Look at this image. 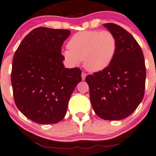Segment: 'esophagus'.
<instances>
[{"label":"esophagus","mask_w":156,"mask_h":156,"mask_svg":"<svg viewBox=\"0 0 156 156\" xmlns=\"http://www.w3.org/2000/svg\"><path fill=\"white\" fill-rule=\"evenodd\" d=\"M86 75H87L85 73V72H82V73H81V78H82L83 81L85 79V78H86Z\"/></svg>","instance_id":"1"}]
</instances>
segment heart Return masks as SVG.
I'll return each instance as SVG.
<instances>
[{
	"mask_svg": "<svg viewBox=\"0 0 156 156\" xmlns=\"http://www.w3.org/2000/svg\"><path fill=\"white\" fill-rule=\"evenodd\" d=\"M68 48L62 55L69 65H78L82 60L88 71L98 72L112 63L117 50V41L108 30H84L70 38Z\"/></svg>",
	"mask_w": 156,
	"mask_h": 156,
	"instance_id": "obj_1",
	"label": "heart"
}]
</instances>
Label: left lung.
Returning <instances> with one entry per match:
<instances>
[{
    "label": "left lung",
    "instance_id": "obj_1",
    "mask_svg": "<svg viewBox=\"0 0 156 156\" xmlns=\"http://www.w3.org/2000/svg\"><path fill=\"white\" fill-rule=\"evenodd\" d=\"M117 41L112 63L86 77L94 112L105 120H120L130 115L145 94V69L142 51L133 36L113 23L104 24Z\"/></svg>",
    "mask_w": 156,
    "mask_h": 156
}]
</instances>
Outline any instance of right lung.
Returning <instances> with one entry per match:
<instances>
[{"label":"right lung","mask_w":156,"mask_h":156,"mask_svg":"<svg viewBox=\"0 0 156 156\" xmlns=\"http://www.w3.org/2000/svg\"><path fill=\"white\" fill-rule=\"evenodd\" d=\"M70 33L37 27L14 53L11 77L14 102L24 116L38 124L64 119L70 97L81 81L80 68H66L62 63V46Z\"/></svg>","instance_id":"1"}]
</instances>
